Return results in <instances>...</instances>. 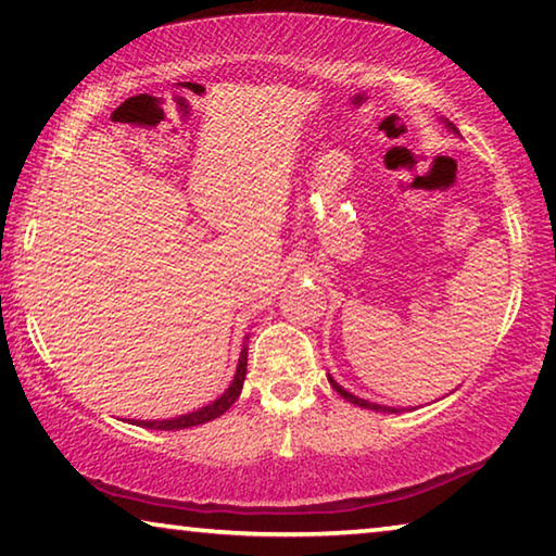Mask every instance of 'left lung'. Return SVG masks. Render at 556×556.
Segmentation results:
<instances>
[{"instance_id":"8db88e82","label":"left lung","mask_w":556,"mask_h":556,"mask_svg":"<svg viewBox=\"0 0 556 556\" xmlns=\"http://www.w3.org/2000/svg\"><path fill=\"white\" fill-rule=\"evenodd\" d=\"M447 128H451V130H455V134H457V128L453 126V123H447ZM329 383L333 386V391H337L339 395H341V399H346L349 403H354V405H361V408H368V410H381V413H401L399 408H389V405H378V403H368V401H364V399H358V395H354V393H349L346 389H341V386L337 383V381H333V378L329 376Z\"/></svg>"}]
</instances>
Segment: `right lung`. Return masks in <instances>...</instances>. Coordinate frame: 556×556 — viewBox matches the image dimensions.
Segmentation results:
<instances>
[{
	"instance_id": "add662e5",
	"label": "right lung",
	"mask_w": 556,
	"mask_h": 556,
	"mask_svg": "<svg viewBox=\"0 0 556 556\" xmlns=\"http://www.w3.org/2000/svg\"><path fill=\"white\" fill-rule=\"evenodd\" d=\"M244 374H247V346H242V354H240V364H237L235 381L230 383V389H227L223 395H219L217 401L205 405V408L188 413V416L170 418V420H138V426L151 428V430H182V428L202 426V422H207V420H215V418L223 416L225 410H230V405H232L237 399H240L242 383H244Z\"/></svg>"
}]
</instances>
